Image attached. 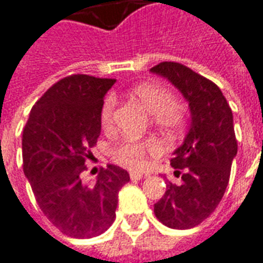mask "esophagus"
Here are the masks:
<instances>
[{
    "label": "esophagus",
    "instance_id": "obj_1",
    "mask_svg": "<svg viewBox=\"0 0 263 263\" xmlns=\"http://www.w3.org/2000/svg\"><path fill=\"white\" fill-rule=\"evenodd\" d=\"M129 178H131L132 181H139L143 178V176H142L141 173H131V174H129Z\"/></svg>",
    "mask_w": 263,
    "mask_h": 263
}]
</instances>
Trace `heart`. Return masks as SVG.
<instances>
[{
    "label": "heart",
    "instance_id": "1",
    "mask_svg": "<svg viewBox=\"0 0 263 263\" xmlns=\"http://www.w3.org/2000/svg\"><path fill=\"white\" fill-rule=\"evenodd\" d=\"M134 97L146 108V111L153 117V122L163 131L176 132L184 125L186 120L185 108L177 103L176 96L167 87L156 83H145L134 90ZM116 103V97L112 96H108L104 100L100 116L104 129H111L114 125ZM161 152V145L155 139H125L112 146L111 157L117 164L139 171L146 166L147 156L159 157Z\"/></svg>",
    "mask_w": 263,
    "mask_h": 263
}]
</instances>
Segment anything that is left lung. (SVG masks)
<instances>
[{
    "instance_id": "obj_1",
    "label": "left lung",
    "mask_w": 263,
    "mask_h": 263,
    "mask_svg": "<svg viewBox=\"0 0 263 263\" xmlns=\"http://www.w3.org/2000/svg\"><path fill=\"white\" fill-rule=\"evenodd\" d=\"M151 71L167 78L190 104V131L170 161L181 184L167 181L164 195L155 203L163 224L186 230L215 212L229 185L237 155L233 112L219 86L191 68L164 61Z\"/></svg>"
}]
</instances>
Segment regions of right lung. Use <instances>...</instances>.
<instances>
[{
    "label": "right lung",
    "instance_id": "obj_1",
    "mask_svg": "<svg viewBox=\"0 0 263 263\" xmlns=\"http://www.w3.org/2000/svg\"><path fill=\"white\" fill-rule=\"evenodd\" d=\"M116 79L69 75L54 83L32 107L23 128V173L40 209L64 234L92 238L116 219L118 191L129 181L108 164L93 184L82 180L102 131L104 96Z\"/></svg>",
    "mask_w": 263,
    "mask_h": 263
}]
</instances>
